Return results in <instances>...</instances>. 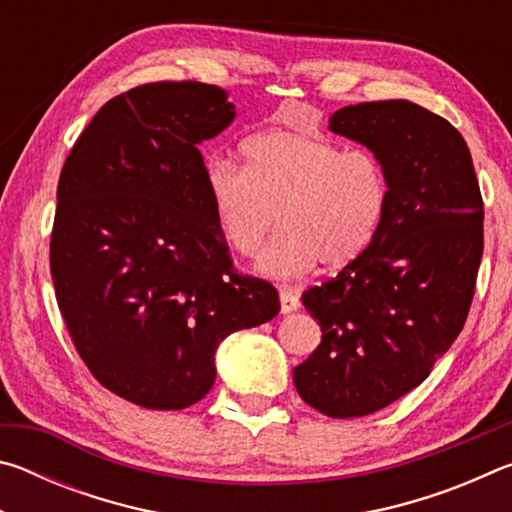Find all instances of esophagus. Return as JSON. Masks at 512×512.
<instances>
[{"mask_svg": "<svg viewBox=\"0 0 512 512\" xmlns=\"http://www.w3.org/2000/svg\"><path fill=\"white\" fill-rule=\"evenodd\" d=\"M280 307H282V314H291V311H298L300 309L298 291L291 289V287H282L280 289Z\"/></svg>", "mask_w": 512, "mask_h": 512, "instance_id": "esophagus-1", "label": "esophagus"}]
</instances>
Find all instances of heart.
Instances as JSON below:
<instances>
[{"instance_id":"heart-1","label":"heart","mask_w":512,"mask_h":512,"mask_svg":"<svg viewBox=\"0 0 512 512\" xmlns=\"http://www.w3.org/2000/svg\"><path fill=\"white\" fill-rule=\"evenodd\" d=\"M241 155L244 167L207 164L205 187L223 237L241 255H253L280 219L282 230L257 255L259 271L291 277L366 253L391 205V180L375 153L275 128L246 140Z\"/></svg>"}]
</instances>
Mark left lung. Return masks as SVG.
<instances>
[{
    "mask_svg": "<svg viewBox=\"0 0 512 512\" xmlns=\"http://www.w3.org/2000/svg\"><path fill=\"white\" fill-rule=\"evenodd\" d=\"M329 131L384 162L391 205L366 253L302 293L323 341L293 384L329 418H361L420 386L461 334L483 255V201L463 135L418 103L341 108Z\"/></svg>",
    "mask_w": 512,
    "mask_h": 512,
    "instance_id": "obj_1",
    "label": "left lung"
}]
</instances>
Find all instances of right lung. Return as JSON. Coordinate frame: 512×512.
<instances>
[{"mask_svg": "<svg viewBox=\"0 0 512 512\" xmlns=\"http://www.w3.org/2000/svg\"><path fill=\"white\" fill-rule=\"evenodd\" d=\"M235 117L216 85H140L92 117L60 171V314L92 375L144 409L203 400L225 336L280 311L273 284L232 271L207 196L198 146Z\"/></svg>", "mask_w": 512, "mask_h": 512, "instance_id": "1", "label": "right lung"}]
</instances>
